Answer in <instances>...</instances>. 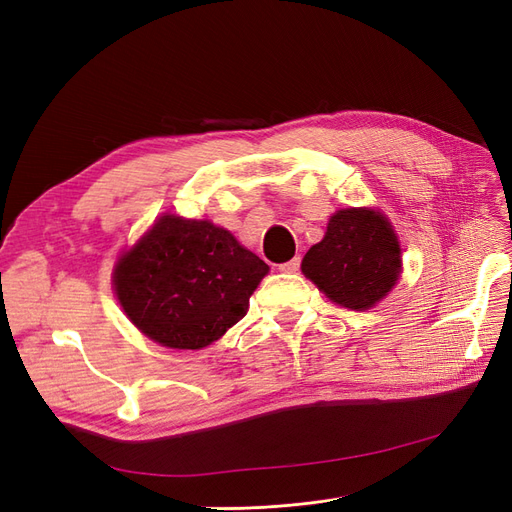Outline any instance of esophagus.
Returning a JSON list of instances; mask_svg holds the SVG:
<instances>
[{
  "label": "esophagus",
  "mask_w": 512,
  "mask_h": 512,
  "mask_svg": "<svg viewBox=\"0 0 512 512\" xmlns=\"http://www.w3.org/2000/svg\"><path fill=\"white\" fill-rule=\"evenodd\" d=\"M299 267H301V258L294 256L292 260H288V262H284V265H280V271L282 273H297Z\"/></svg>",
  "instance_id": "esophagus-1"
}]
</instances>
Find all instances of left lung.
I'll return each instance as SVG.
<instances>
[{
  "mask_svg": "<svg viewBox=\"0 0 512 512\" xmlns=\"http://www.w3.org/2000/svg\"><path fill=\"white\" fill-rule=\"evenodd\" d=\"M301 269L333 303L361 312L395 286L399 241L378 211L342 209L329 220L324 239L309 247Z\"/></svg>",
  "mask_w": 512,
  "mask_h": 512,
  "instance_id": "8db88e82",
  "label": "left lung"
}]
</instances>
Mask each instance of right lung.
Segmentation results:
<instances>
[{"instance_id": "1", "label": "right lung", "mask_w": 512, "mask_h": 512, "mask_svg": "<svg viewBox=\"0 0 512 512\" xmlns=\"http://www.w3.org/2000/svg\"><path fill=\"white\" fill-rule=\"evenodd\" d=\"M267 271L228 230L164 215L119 258L113 282L123 312L153 342L198 350L247 314Z\"/></svg>"}]
</instances>
